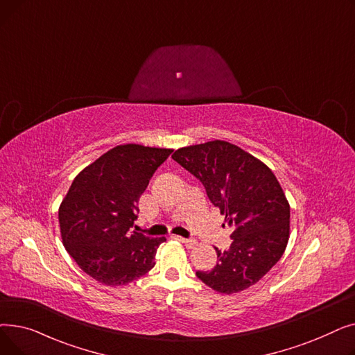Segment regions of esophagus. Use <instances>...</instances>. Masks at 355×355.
I'll list each match as a JSON object with an SVG mask.
<instances>
[{"mask_svg":"<svg viewBox=\"0 0 355 355\" xmlns=\"http://www.w3.org/2000/svg\"><path fill=\"white\" fill-rule=\"evenodd\" d=\"M181 243H184L187 248H193L197 245V241L194 239H185V237H177Z\"/></svg>","mask_w":355,"mask_h":355,"instance_id":"1","label":"esophagus"}]
</instances>
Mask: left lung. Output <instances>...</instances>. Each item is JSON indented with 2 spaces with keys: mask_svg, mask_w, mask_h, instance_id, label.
Here are the masks:
<instances>
[{
  "mask_svg": "<svg viewBox=\"0 0 355 355\" xmlns=\"http://www.w3.org/2000/svg\"><path fill=\"white\" fill-rule=\"evenodd\" d=\"M173 159L191 173L233 229L229 250L197 277L220 293H236L259 282L282 257L289 240V202L270 168L243 149L210 141L180 148Z\"/></svg>",
  "mask_w": 355,
  "mask_h": 355,
  "instance_id": "1",
  "label": "left lung"
}]
</instances>
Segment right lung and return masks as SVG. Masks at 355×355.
Segmentation results:
<instances>
[{
    "instance_id": "right-lung-1",
    "label": "right lung",
    "mask_w": 355,
    "mask_h": 355,
    "mask_svg": "<svg viewBox=\"0 0 355 355\" xmlns=\"http://www.w3.org/2000/svg\"><path fill=\"white\" fill-rule=\"evenodd\" d=\"M173 149L118 145L73 180L59 209L63 245L79 268L98 282L119 286L155 265L165 237L130 232L138 200Z\"/></svg>"
}]
</instances>
